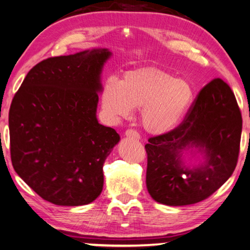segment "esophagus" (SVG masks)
Wrapping results in <instances>:
<instances>
[{"instance_id": "34e87169", "label": "esophagus", "mask_w": 250, "mask_h": 250, "mask_svg": "<svg viewBox=\"0 0 250 250\" xmlns=\"http://www.w3.org/2000/svg\"><path fill=\"white\" fill-rule=\"evenodd\" d=\"M125 135V137L133 138V139H137V140L140 139V135H139V133H138L137 131H135V130H132V129H128V130H126Z\"/></svg>"}]
</instances>
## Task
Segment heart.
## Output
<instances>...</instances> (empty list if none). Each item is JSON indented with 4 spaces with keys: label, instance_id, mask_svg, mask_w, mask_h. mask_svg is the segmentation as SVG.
<instances>
[{
    "label": "heart",
    "instance_id": "heart-1",
    "mask_svg": "<svg viewBox=\"0 0 250 250\" xmlns=\"http://www.w3.org/2000/svg\"><path fill=\"white\" fill-rule=\"evenodd\" d=\"M194 100L191 83L154 67L126 72L122 81L107 77L101 91L102 112L107 120L118 122L140 109L141 125L155 135L180 125Z\"/></svg>",
    "mask_w": 250,
    "mask_h": 250
}]
</instances>
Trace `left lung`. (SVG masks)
<instances>
[{
  "mask_svg": "<svg viewBox=\"0 0 250 250\" xmlns=\"http://www.w3.org/2000/svg\"><path fill=\"white\" fill-rule=\"evenodd\" d=\"M243 119L234 94L214 78L197 95L185 120L149 138L146 185L156 202L170 207L200 202L236 168Z\"/></svg>",
  "mask_w": 250,
  "mask_h": 250,
  "instance_id": "obj_1",
  "label": "left lung"
}]
</instances>
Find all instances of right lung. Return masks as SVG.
Segmentation results:
<instances>
[{"label":"right lung","mask_w":250,"mask_h":250,"mask_svg":"<svg viewBox=\"0 0 250 250\" xmlns=\"http://www.w3.org/2000/svg\"><path fill=\"white\" fill-rule=\"evenodd\" d=\"M111 56L106 48H93L42 61L11 103L13 168L56 206H85L102 192L103 164L120 141L96 118L103 66Z\"/></svg>","instance_id":"right-lung-1"}]
</instances>
